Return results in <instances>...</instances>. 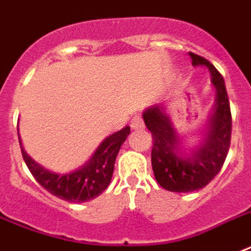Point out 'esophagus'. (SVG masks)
Returning <instances> with one entry per match:
<instances>
[{"label": "esophagus", "mask_w": 251, "mask_h": 251, "mask_svg": "<svg viewBox=\"0 0 251 251\" xmlns=\"http://www.w3.org/2000/svg\"><path fill=\"white\" fill-rule=\"evenodd\" d=\"M144 127V123H143V119L140 115H135L131 120V128L132 129H140V128Z\"/></svg>", "instance_id": "obj_1"}]
</instances>
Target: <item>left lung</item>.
I'll return each mask as SVG.
<instances>
[{"label":"left lung","instance_id":"1","mask_svg":"<svg viewBox=\"0 0 251 251\" xmlns=\"http://www.w3.org/2000/svg\"><path fill=\"white\" fill-rule=\"evenodd\" d=\"M190 57L194 67L208 69L215 89V103L201 143L193 148L184 146L163 103L143 112L144 124L152 135L153 175L162 187L173 193H193L207 186L221 171L231 139V112L222 75L206 58L191 52Z\"/></svg>","mask_w":251,"mask_h":251}]
</instances>
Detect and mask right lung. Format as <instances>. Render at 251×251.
<instances>
[{
	"label": "right lung",
	"mask_w": 251,
	"mask_h": 251,
	"mask_svg": "<svg viewBox=\"0 0 251 251\" xmlns=\"http://www.w3.org/2000/svg\"><path fill=\"white\" fill-rule=\"evenodd\" d=\"M129 132L131 129L127 126L118 132L107 136L96 148L89 160H87L81 167L65 174L53 173L33 160L25 152L20 135L18 140L24 160L38 183L52 195L63 201L83 203L99 197L111 183L119 150L126 142Z\"/></svg>",
	"instance_id": "obj_1"
}]
</instances>
